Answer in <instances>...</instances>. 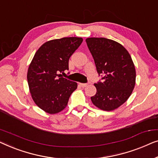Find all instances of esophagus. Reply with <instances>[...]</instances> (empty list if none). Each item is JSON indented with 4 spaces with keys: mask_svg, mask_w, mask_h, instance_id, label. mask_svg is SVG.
<instances>
[{
    "mask_svg": "<svg viewBox=\"0 0 158 158\" xmlns=\"http://www.w3.org/2000/svg\"><path fill=\"white\" fill-rule=\"evenodd\" d=\"M79 84L81 87H86V86H87L89 85L88 83H80Z\"/></svg>",
    "mask_w": 158,
    "mask_h": 158,
    "instance_id": "esophagus-1",
    "label": "esophagus"
}]
</instances>
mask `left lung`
Segmentation results:
<instances>
[{
	"instance_id": "left-lung-1",
	"label": "left lung",
	"mask_w": 158,
	"mask_h": 158,
	"mask_svg": "<svg viewBox=\"0 0 158 158\" xmlns=\"http://www.w3.org/2000/svg\"><path fill=\"white\" fill-rule=\"evenodd\" d=\"M86 42L102 80L94 84L97 93L91 100L102 110H114L127 100L134 89L136 72L132 58L113 40L88 38Z\"/></svg>"
}]
</instances>
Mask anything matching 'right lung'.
<instances>
[{
    "mask_svg": "<svg viewBox=\"0 0 158 158\" xmlns=\"http://www.w3.org/2000/svg\"><path fill=\"white\" fill-rule=\"evenodd\" d=\"M83 41L66 37L46 42L40 47L28 67L27 80L35 104L49 114L61 112L67 105L77 83L61 77L69 70V60Z\"/></svg>",
    "mask_w": 158,
    "mask_h": 158,
    "instance_id": "1",
    "label": "right lung"
}]
</instances>
